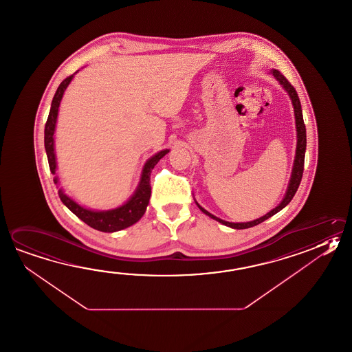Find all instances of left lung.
<instances>
[{
  "mask_svg": "<svg viewBox=\"0 0 352 352\" xmlns=\"http://www.w3.org/2000/svg\"><path fill=\"white\" fill-rule=\"evenodd\" d=\"M272 74H274V77L280 82V85L285 88L286 92L289 93V96H290V98H292V106H294V111H295L296 131H298V146H296V155H295V163H294V169H292V179H290L285 198L283 199V201H281L275 209H272V212H267L264 217H261L259 219L249 221V223H229V221H226V220H221L219 219V218H217V217H214L210 212H206V209H203L201 206H198L201 212H206V215H209L212 219L219 221V223L224 224V226L234 228V229H246V228H252V226H258L260 223H263L264 220L269 219L274 214L280 212L283 208H285V206L292 201L294 195H295V192L298 190L300 182H301V178H302V173H304V162H305L306 151V128L305 123H304V118H302L301 103H300V100H298L296 89L292 86V83H290L289 80H286L285 76L280 74L276 69L272 71Z\"/></svg>",
  "mask_w": 352,
  "mask_h": 352,
  "instance_id": "8db88e82",
  "label": "left lung"
}]
</instances>
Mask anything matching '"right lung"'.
<instances>
[{
  "label": "right lung",
  "mask_w": 352,
  "mask_h": 352,
  "mask_svg": "<svg viewBox=\"0 0 352 352\" xmlns=\"http://www.w3.org/2000/svg\"><path fill=\"white\" fill-rule=\"evenodd\" d=\"M74 78L72 76H68L67 78L60 82V86L56 91L52 104H51V111L47 118L46 126H45V148H46L47 160L50 164L51 172L56 173V157H54V128H56V122H57V114H58V107H60L62 96L66 91L67 86ZM169 152L168 149L157 153L154 157L148 160L146 166L143 168L142 178H140V186L137 192H134L131 199L126 201L124 206H120L117 209L108 210V212H93L85 209L83 206H78L76 201L68 198L65 192L60 190V200L65 206L77 215L82 221H85L87 226H91L96 230L100 232H118L122 229H126L128 226H133L143 217L146 212V206L149 203L151 198V173L155 164L160 162V158H163L166 153ZM54 183H57V178H54Z\"/></svg>",
  "instance_id": "obj_1"
}]
</instances>
